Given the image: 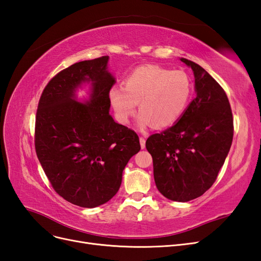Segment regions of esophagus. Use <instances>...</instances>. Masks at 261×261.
I'll return each instance as SVG.
<instances>
[{"instance_id": "1", "label": "esophagus", "mask_w": 261, "mask_h": 261, "mask_svg": "<svg viewBox=\"0 0 261 261\" xmlns=\"http://www.w3.org/2000/svg\"><path fill=\"white\" fill-rule=\"evenodd\" d=\"M139 141H140L141 149H145V147H146V139H145V137H140Z\"/></svg>"}]
</instances>
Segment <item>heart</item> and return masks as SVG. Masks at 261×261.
<instances>
[{
    "mask_svg": "<svg viewBox=\"0 0 261 261\" xmlns=\"http://www.w3.org/2000/svg\"><path fill=\"white\" fill-rule=\"evenodd\" d=\"M192 93V78L184 70L144 65L126 77L124 88L114 87L111 89L110 101L120 123L129 122L139 103L140 127L152 124L155 128H163L179 120Z\"/></svg>",
    "mask_w": 261,
    "mask_h": 261,
    "instance_id": "1",
    "label": "heart"
}]
</instances>
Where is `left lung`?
<instances>
[{"label":"left lung","instance_id":"obj_1","mask_svg":"<svg viewBox=\"0 0 261 261\" xmlns=\"http://www.w3.org/2000/svg\"><path fill=\"white\" fill-rule=\"evenodd\" d=\"M194 70L197 96L179 121L149 136L158 191L168 199L198 198L215 183L233 140V115L224 89L196 63L180 59Z\"/></svg>","mask_w":261,"mask_h":261}]
</instances>
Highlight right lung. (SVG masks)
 <instances>
[{"instance_id":"add662e5","label":"right lung","mask_w":261,"mask_h":261,"mask_svg":"<svg viewBox=\"0 0 261 261\" xmlns=\"http://www.w3.org/2000/svg\"><path fill=\"white\" fill-rule=\"evenodd\" d=\"M109 57L75 63L44 87L35 124V148L51 186L68 202L94 208L109 201L122 183L125 165L140 150L133 129L109 114ZM91 81V101H74L73 92Z\"/></svg>"}]
</instances>
